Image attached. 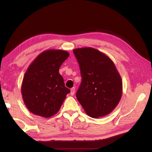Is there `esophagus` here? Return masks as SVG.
<instances>
[{
    "label": "esophagus",
    "instance_id": "esophagus-1",
    "mask_svg": "<svg viewBox=\"0 0 152 152\" xmlns=\"http://www.w3.org/2000/svg\"><path fill=\"white\" fill-rule=\"evenodd\" d=\"M70 91H71V92H70L71 95L72 96L74 95V94L75 93V87H72V88L70 89Z\"/></svg>",
    "mask_w": 152,
    "mask_h": 152
}]
</instances>
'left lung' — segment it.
Masks as SVG:
<instances>
[{"instance_id": "1", "label": "left lung", "mask_w": 152, "mask_h": 152, "mask_svg": "<svg viewBox=\"0 0 152 152\" xmlns=\"http://www.w3.org/2000/svg\"><path fill=\"white\" fill-rule=\"evenodd\" d=\"M79 62L82 82L76 97L92 118L107 115L118 105L122 95V80L113 61L93 48L73 49Z\"/></svg>"}]
</instances>
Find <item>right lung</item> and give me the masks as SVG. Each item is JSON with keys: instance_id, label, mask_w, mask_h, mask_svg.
<instances>
[{"instance_id": "add662e5", "label": "right lung", "mask_w": 152, "mask_h": 152, "mask_svg": "<svg viewBox=\"0 0 152 152\" xmlns=\"http://www.w3.org/2000/svg\"><path fill=\"white\" fill-rule=\"evenodd\" d=\"M68 56L66 50H46L27 68L21 90L24 103L32 113L49 118L60 109L70 91L65 87L59 69Z\"/></svg>"}]
</instances>
